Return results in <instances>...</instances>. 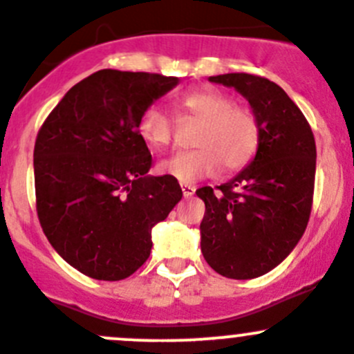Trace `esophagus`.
I'll return each instance as SVG.
<instances>
[{
	"instance_id": "1",
	"label": "esophagus",
	"mask_w": 354,
	"mask_h": 354,
	"mask_svg": "<svg viewBox=\"0 0 354 354\" xmlns=\"http://www.w3.org/2000/svg\"><path fill=\"white\" fill-rule=\"evenodd\" d=\"M182 187V194H184V198H191L192 194L196 192V187L194 185H189V184H180Z\"/></svg>"
}]
</instances>
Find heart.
<instances>
[{"label": "heart", "mask_w": 354, "mask_h": 354, "mask_svg": "<svg viewBox=\"0 0 354 354\" xmlns=\"http://www.w3.org/2000/svg\"><path fill=\"white\" fill-rule=\"evenodd\" d=\"M178 118L201 122L194 138L196 149L178 151L163 160L158 170L180 184H194L206 177H215L225 169L239 172L258 155L261 145V124L248 106L234 103L229 94L215 89L189 93L177 101ZM138 132L153 149L167 148L176 132V122L158 106L142 110Z\"/></svg>", "instance_id": "1"}]
</instances>
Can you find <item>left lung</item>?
Here are the masks:
<instances>
[{"label":"left lung","mask_w":354,"mask_h":354,"mask_svg":"<svg viewBox=\"0 0 354 354\" xmlns=\"http://www.w3.org/2000/svg\"><path fill=\"white\" fill-rule=\"evenodd\" d=\"M209 82L239 91L261 124L258 155L227 184L198 189L206 263L229 279H254L277 267L297 244L313 205L317 146L303 111L272 80L223 73Z\"/></svg>","instance_id":"obj_1"}]
</instances>
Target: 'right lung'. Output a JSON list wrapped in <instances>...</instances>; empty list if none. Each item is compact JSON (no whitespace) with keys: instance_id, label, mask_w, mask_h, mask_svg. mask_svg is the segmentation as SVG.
<instances>
[{"instance_id":"1","label":"right lung","mask_w":354,"mask_h":354,"mask_svg":"<svg viewBox=\"0 0 354 354\" xmlns=\"http://www.w3.org/2000/svg\"><path fill=\"white\" fill-rule=\"evenodd\" d=\"M177 77L104 68L72 87L34 146L37 218L68 265L96 281H122L151 253V229L180 201L174 177L146 176L151 153L139 115Z\"/></svg>"}]
</instances>
